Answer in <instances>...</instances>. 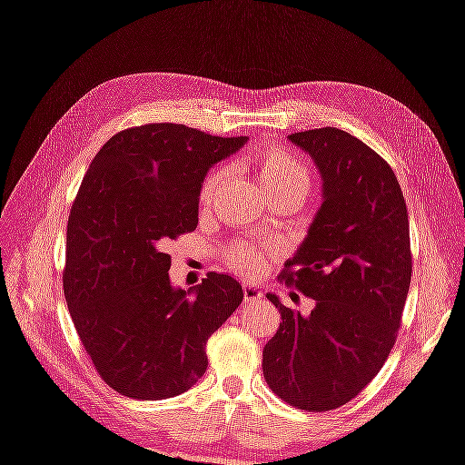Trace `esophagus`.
Masks as SVG:
<instances>
[{
	"instance_id": "esophagus-1",
	"label": "esophagus",
	"mask_w": 465,
	"mask_h": 465,
	"mask_svg": "<svg viewBox=\"0 0 465 465\" xmlns=\"http://www.w3.org/2000/svg\"><path fill=\"white\" fill-rule=\"evenodd\" d=\"M242 292H244V300L246 302H259L262 298V293H261V290L256 285L244 283V285H242Z\"/></svg>"
}]
</instances>
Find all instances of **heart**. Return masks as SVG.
Returning <instances> with one entry per match:
<instances>
[{
	"label": "heart",
	"mask_w": 465,
	"mask_h": 465,
	"mask_svg": "<svg viewBox=\"0 0 465 465\" xmlns=\"http://www.w3.org/2000/svg\"><path fill=\"white\" fill-rule=\"evenodd\" d=\"M250 169H252L256 178H259L264 193L271 198L296 194L304 198L308 190L312 186L311 169L306 167L296 153L282 144L264 146L250 159ZM225 180V172L221 167L211 169L201 182L198 188V203L203 206L211 204L215 198L217 190ZM275 248L272 246H254L250 242H235L227 248V264L240 275H259L264 262H267Z\"/></svg>",
	"instance_id": "1"
}]
</instances>
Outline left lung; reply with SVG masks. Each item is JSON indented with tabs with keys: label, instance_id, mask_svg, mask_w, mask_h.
<instances>
[{
	"label": "left lung",
	"instance_id": "obj_1",
	"mask_svg": "<svg viewBox=\"0 0 465 465\" xmlns=\"http://www.w3.org/2000/svg\"><path fill=\"white\" fill-rule=\"evenodd\" d=\"M314 159L322 204L282 279L316 306L302 316L275 293L282 322L262 350L271 391L306 411L353 400L393 350L411 282L410 221L393 169L337 128L290 134Z\"/></svg>",
	"mask_w": 465,
	"mask_h": 465
}]
</instances>
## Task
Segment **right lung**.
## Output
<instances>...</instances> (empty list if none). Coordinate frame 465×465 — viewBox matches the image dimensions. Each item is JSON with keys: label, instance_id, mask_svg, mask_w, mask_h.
<instances>
[{"label": "right lung", "instance_id": "add662e5", "mask_svg": "<svg viewBox=\"0 0 465 465\" xmlns=\"http://www.w3.org/2000/svg\"><path fill=\"white\" fill-rule=\"evenodd\" d=\"M246 136L183 124L117 132L94 154L65 235L64 293L101 379L132 400H167L203 377L206 341L242 304L230 275L169 283L167 244L198 225V188Z\"/></svg>", "mask_w": 465, "mask_h": 465}]
</instances>
